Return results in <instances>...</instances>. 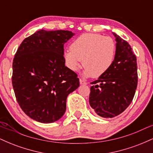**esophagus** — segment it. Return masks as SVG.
<instances>
[{
  "mask_svg": "<svg viewBox=\"0 0 153 153\" xmlns=\"http://www.w3.org/2000/svg\"><path fill=\"white\" fill-rule=\"evenodd\" d=\"M80 85H87V82L84 81V80H82V79H80Z\"/></svg>",
  "mask_w": 153,
  "mask_h": 153,
  "instance_id": "34e87169",
  "label": "esophagus"
}]
</instances>
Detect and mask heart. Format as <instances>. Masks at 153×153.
I'll return each mask as SVG.
<instances>
[{"label": "heart", "instance_id": "heart-1", "mask_svg": "<svg viewBox=\"0 0 153 153\" xmlns=\"http://www.w3.org/2000/svg\"><path fill=\"white\" fill-rule=\"evenodd\" d=\"M117 52V44L111 36L96 33H86L73 42L71 49L63 54L65 65L72 71L80 68L82 61L85 77L101 76L113 64Z\"/></svg>", "mask_w": 153, "mask_h": 153}]
</instances>
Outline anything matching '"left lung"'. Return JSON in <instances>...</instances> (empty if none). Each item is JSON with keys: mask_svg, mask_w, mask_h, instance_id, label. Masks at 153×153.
<instances>
[{"mask_svg": "<svg viewBox=\"0 0 153 153\" xmlns=\"http://www.w3.org/2000/svg\"><path fill=\"white\" fill-rule=\"evenodd\" d=\"M117 52L113 64L105 74L91 82L90 106L103 118H113L130 105L137 86L136 56L127 41L113 32Z\"/></svg>", "mask_w": 153, "mask_h": 153, "instance_id": "obj_1", "label": "left lung"}]
</instances>
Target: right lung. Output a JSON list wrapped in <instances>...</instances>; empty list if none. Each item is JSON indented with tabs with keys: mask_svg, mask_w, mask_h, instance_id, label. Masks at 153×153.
Here are the masks:
<instances>
[{
	"mask_svg": "<svg viewBox=\"0 0 153 153\" xmlns=\"http://www.w3.org/2000/svg\"><path fill=\"white\" fill-rule=\"evenodd\" d=\"M69 31H37L19 46L13 61L12 84L19 106L41 123L59 120L67 97L80 85L75 72L65 65L64 45Z\"/></svg>",
	"mask_w": 153,
	"mask_h": 153,
	"instance_id": "right-lung-1",
	"label": "right lung"
}]
</instances>
